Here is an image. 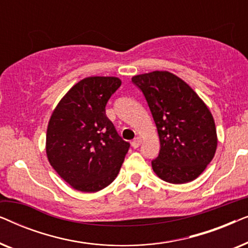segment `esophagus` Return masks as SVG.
<instances>
[{
  "mask_svg": "<svg viewBox=\"0 0 248 248\" xmlns=\"http://www.w3.org/2000/svg\"><path fill=\"white\" fill-rule=\"evenodd\" d=\"M140 144H141V139L140 138H135L134 140L132 141V147H133L134 149L140 147Z\"/></svg>",
  "mask_w": 248,
  "mask_h": 248,
  "instance_id": "obj_1",
  "label": "esophagus"
}]
</instances>
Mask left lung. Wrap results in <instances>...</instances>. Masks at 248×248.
<instances>
[{
	"mask_svg": "<svg viewBox=\"0 0 248 248\" xmlns=\"http://www.w3.org/2000/svg\"><path fill=\"white\" fill-rule=\"evenodd\" d=\"M157 126L160 151L151 161L158 177L171 184L194 181L215 157L217 131L209 108L175 74L155 71L132 78Z\"/></svg>",
	"mask_w": 248,
	"mask_h": 248,
	"instance_id": "8db88e82",
	"label": "left lung"
}]
</instances>
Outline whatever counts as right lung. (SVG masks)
I'll list each match as a JSON object with an SVG mask.
<instances>
[{"instance_id":"1","label":"right lung","mask_w":248,"mask_h":248,"mask_svg":"<svg viewBox=\"0 0 248 248\" xmlns=\"http://www.w3.org/2000/svg\"><path fill=\"white\" fill-rule=\"evenodd\" d=\"M121 80L90 77L62 98L50 116L46 154L55 171L78 191L98 192L116 178L130 143L106 116V105Z\"/></svg>"}]
</instances>
